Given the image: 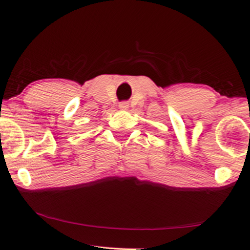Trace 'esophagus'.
<instances>
[{"label":"esophagus","mask_w":250,"mask_h":250,"mask_svg":"<svg viewBox=\"0 0 250 250\" xmlns=\"http://www.w3.org/2000/svg\"><path fill=\"white\" fill-rule=\"evenodd\" d=\"M128 107H129V104L126 103V102H121V103L119 104V108H120V110H122V111L128 110Z\"/></svg>","instance_id":"1"}]
</instances>
